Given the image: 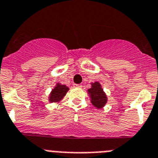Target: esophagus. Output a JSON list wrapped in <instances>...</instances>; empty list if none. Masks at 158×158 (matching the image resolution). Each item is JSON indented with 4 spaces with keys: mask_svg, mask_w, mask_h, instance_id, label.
Here are the masks:
<instances>
[{
    "mask_svg": "<svg viewBox=\"0 0 158 158\" xmlns=\"http://www.w3.org/2000/svg\"><path fill=\"white\" fill-rule=\"evenodd\" d=\"M74 87H79V88H81L83 86H82V84H74Z\"/></svg>",
    "mask_w": 158,
    "mask_h": 158,
    "instance_id": "esophagus-1",
    "label": "esophagus"
}]
</instances>
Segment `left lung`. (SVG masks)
I'll return each instance as SVG.
<instances>
[{"label": "left lung", "mask_w": 158, "mask_h": 158, "mask_svg": "<svg viewBox=\"0 0 158 158\" xmlns=\"http://www.w3.org/2000/svg\"><path fill=\"white\" fill-rule=\"evenodd\" d=\"M87 91L91 98V104L95 108H102L105 105L108 101V97L99 82L91 83V87L87 90Z\"/></svg>", "instance_id": "left-lung-1"}]
</instances>
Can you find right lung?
Instances as JSON below:
<instances>
[{"mask_svg":"<svg viewBox=\"0 0 158 158\" xmlns=\"http://www.w3.org/2000/svg\"><path fill=\"white\" fill-rule=\"evenodd\" d=\"M69 87L66 85H62L60 83H57L56 86L54 87V89L51 91L49 96V101L53 103V102H59L61 99L64 97L67 92L68 91Z\"/></svg>","mask_w":158,"mask_h":158,"instance_id":"right-lung-1","label":"right lung"}]
</instances>
